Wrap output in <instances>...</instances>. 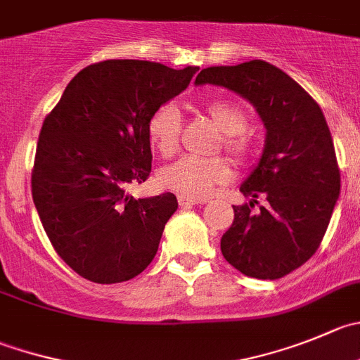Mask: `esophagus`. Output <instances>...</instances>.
Here are the masks:
<instances>
[{
    "label": "esophagus",
    "mask_w": 360,
    "mask_h": 360,
    "mask_svg": "<svg viewBox=\"0 0 360 360\" xmlns=\"http://www.w3.org/2000/svg\"><path fill=\"white\" fill-rule=\"evenodd\" d=\"M178 203H180V207L182 208H189V207H194V205H203L205 200H200V198H189V196H178Z\"/></svg>",
    "instance_id": "obj_1"
}]
</instances>
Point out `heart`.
Returning <instances> with one entry per match:
<instances>
[{"label":"heart","mask_w":360,"mask_h":360,"mask_svg":"<svg viewBox=\"0 0 360 360\" xmlns=\"http://www.w3.org/2000/svg\"><path fill=\"white\" fill-rule=\"evenodd\" d=\"M207 112L215 125L224 132L222 146L229 155H233L238 162H245L251 157L252 146L245 136L248 129V112L242 105L233 101H212L207 104ZM182 131V115L173 102L159 105L148 120V139L153 150L162 157H171L178 150ZM233 171L226 159L210 157H180L174 162L167 164L159 171V184L164 189L174 191L189 198H205L217 186L229 182Z\"/></svg>","instance_id":"1"}]
</instances>
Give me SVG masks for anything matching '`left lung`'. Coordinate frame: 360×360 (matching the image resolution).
Returning <instances> with one entry per match:
<instances>
[{
  "label": "left lung",
  "mask_w": 360,
  "mask_h": 360,
  "mask_svg": "<svg viewBox=\"0 0 360 360\" xmlns=\"http://www.w3.org/2000/svg\"><path fill=\"white\" fill-rule=\"evenodd\" d=\"M207 83L248 98L266 129L262 159L240 186L252 200L233 207L222 256L249 277H285L320 248L340 198V167L323 112L299 83L263 60L203 68L196 84Z\"/></svg>",
  "instance_id": "8db88e82"
}]
</instances>
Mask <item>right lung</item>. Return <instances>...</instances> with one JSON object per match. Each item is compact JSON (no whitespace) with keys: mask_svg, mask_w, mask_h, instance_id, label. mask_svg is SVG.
I'll use <instances>...</instances> for the list:
<instances>
[{"mask_svg":"<svg viewBox=\"0 0 360 360\" xmlns=\"http://www.w3.org/2000/svg\"><path fill=\"white\" fill-rule=\"evenodd\" d=\"M182 70L141 60L88 65L46 116L32 194L54 251L98 285L129 281L152 263L176 196H129L152 171L148 120L189 86Z\"/></svg>","mask_w":360,"mask_h":360,"instance_id":"add662e5","label":"right lung"}]
</instances>
